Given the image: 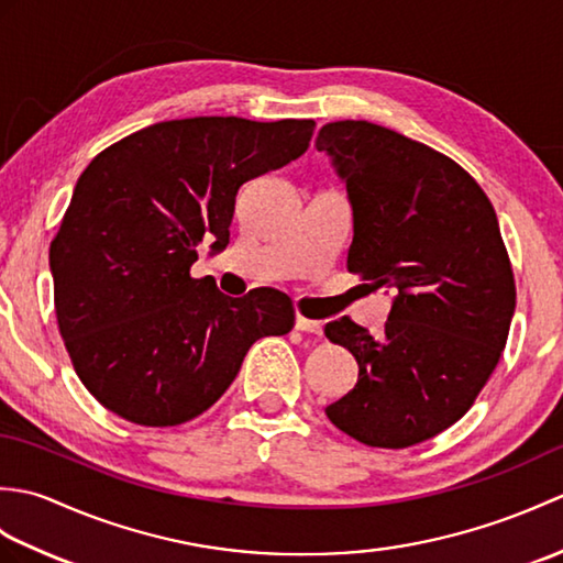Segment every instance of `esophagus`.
Instances as JSON below:
<instances>
[{
    "mask_svg": "<svg viewBox=\"0 0 563 563\" xmlns=\"http://www.w3.org/2000/svg\"><path fill=\"white\" fill-rule=\"evenodd\" d=\"M295 329L307 331V333H321V321H314V319H307L302 314H297L295 317Z\"/></svg>",
    "mask_w": 563,
    "mask_h": 563,
    "instance_id": "obj_1",
    "label": "esophagus"
}]
</instances>
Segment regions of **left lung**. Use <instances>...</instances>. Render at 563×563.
Instances as JSON below:
<instances>
[{
	"label": "left lung",
	"mask_w": 563,
	"mask_h": 563,
	"mask_svg": "<svg viewBox=\"0 0 563 563\" xmlns=\"http://www.w3.org/2000/svg\"><path fill=\"white\" fill-rule=\"evenodd\" d=\"M314 147L353 210L349 271L391 290L385 331L329 321L355 387L329 421L369 448H409L470 411L506 349L516 283L492 202L445 154L367 121L321 125Z\"/></svg>",
	"instance_id": "left-lung-1"
}]
</instances>
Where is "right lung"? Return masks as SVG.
<instances>
[{
    "mask_svg": "<svg viewBox=\"0 0 563 563\" xmlns=\"http://www.w3.org/2000/svg\"><path fill=\"white\" fill-rule=\"evenodd\" d=\"M314 121L200 115L115 142L84 169L51 244L55 312L79 379L137 426L208 411L263 336L295 324L273 288L230 297L190 278L230 244L236 190L307 150Z\"/></svg>",
    "mask_w": 563,
    "mask_h": 563,
    "instance_id": "add662e5",
    "label": "right lung"
}]
</instances>
